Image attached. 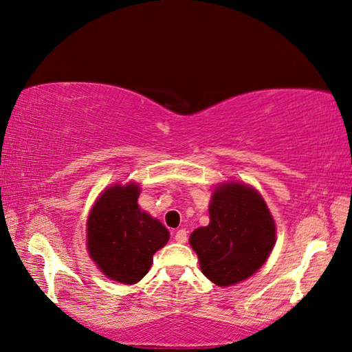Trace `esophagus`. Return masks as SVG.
I'll use <instances>...</instances> for the list:
<instances>
[{"mask_svg":"<svg viewBox=\"0 0 352 352\" xmlns=\"http://www.w3.org/2000/svg\"><path fill=\"white\" fill-rule=\"evenodd\" d=\"M174 237H175V241H177L178 243H184V242L188 241V233H186V230H178Z\"/></svg>","mask_w":352,"mask_h":352,"instance_id":"34e87169","label":"esophagus"}]
</instances>
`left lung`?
Returning <instances> with one entry per match:
<instances>
[{"instance_id":"1","label":"left lung","mask_w":352,"mask_h":352,"mask_svg":"<svg viewBox=\"0 0 352 352\" xmlns=\"http://www.w3.org/2000/svg\"><path fill=\"white\" fill-rule=\"evenodd\" d=\"M276 226L262 195L239 182L214 189L210 225L194 230L189 243L204 275L220 287L243 281L269 259Z\"/></svg>"}]
</instances>
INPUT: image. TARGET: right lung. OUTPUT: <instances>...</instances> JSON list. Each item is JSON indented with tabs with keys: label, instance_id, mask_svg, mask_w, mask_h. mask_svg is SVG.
<instances>
[{
	"label": "right lung",
	"instance_id": "add662e5",
	"mask_svg": "<svg viewBox=\"0 0 352 352\" xmlns=\"http://www.w3.org/2000/svg\"><path fill=\"white\" fill-rule=\"evenodd\" d=\"M136 183L113 184L99 195L87 220V248L104 275L136 284L151 270L153 254L169 241L160 220L141 211Z\"/></svg>",
	"mask_w": 352,
	"mask_h": 352
}]
</instances>
